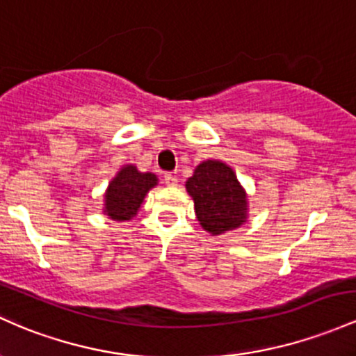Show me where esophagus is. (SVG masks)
<instances>
[{"mask_svg": "<svg viewBox=\"0 0 356 356\" xmlns=\"http://www.w3.org/2000/svg\"><path fill=\"white\" fill-rule=\"evenodd\" d=\"M163 181L167 186H177V177L174 174H165L163 175Z\"/></svg>", "mask_w": 356, "mask_h": 356, "instance_id": "1", "label": "esophagus"}]
</instances>
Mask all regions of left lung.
Instances as JSON below:
<instances>
[{
	"mask_svg": "<svg viewBox=\"0 0 356 356\" xmlns=\"http://www.w3.org/2000/svg\"><path fill=\"white\" fill-rule=\"evenodd\" d=\"M186 191L194 201L199 225L211 236L240 228L248 221L247 191L235 170L221 160H204L187 179Z\"/></svg>",
	"mask_w": 356,
	"mask_h": 356,
	"instance_id": "1",
	"label": "left lung"
}]
</instances>
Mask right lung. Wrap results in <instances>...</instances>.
Masks as SVG:
<instances>
[{"instance_id": "1", "label": "right lung", "mask_w": 356, "mask_h": 356, "mask_svg": "<svg viewBox=\"0 0 356 356\" xmlns=\"http://www.w3.org/2000/svg\"><path fill=\"white\" fill-rule=\"evenodd\" d=\"M157 184V175L152 172H140L134 163H127L116 172L106 187L103 214L113 221L134 220L148 191Z\"/></svg>"}]
</instances>
